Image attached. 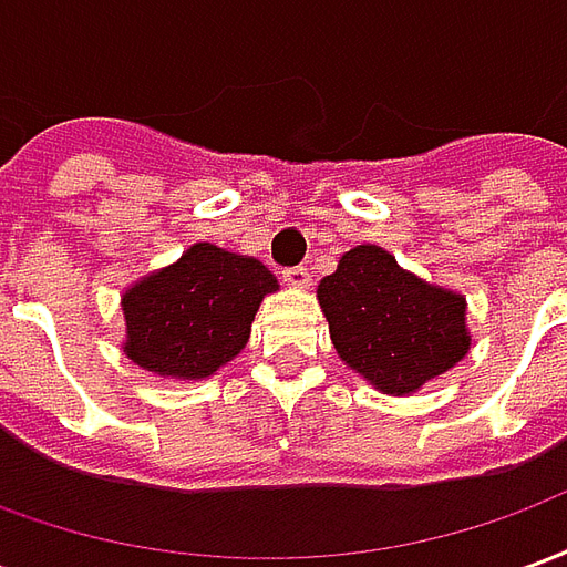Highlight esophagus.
I'll return each mask as SVG.
<instances>
[{
    "mask_svg": "<svg viewBox=\"0 0 567 567\" xmlns=\"http://www.w3.org/2000/svg\"><path fill=\"white\" fill-rule=\"evenodd\" d=\"M282 279L291 285V288H307L309 270H307V267H288V270L282 272Z\"/></svg>",
    "mask_w": 567,
    "mask_h": 567,
    "instance_id": "34e87169",
    "label": "esophagus"
}]
</instances>
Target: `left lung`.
Listing matches in <instances>:
<instances>
[{
  "mask_svg": "<svg viewBox=\"0 0 567 567\" xmlns=\"http://www.w3.org/2000/svg\"><path fill=\"white\" fill-rule=\"evenodd\" d=\"M337 355L382 394H410L455 368L467 349L462 295L422 282L380 246L346 251L319 282Z\"/></svg>",
  "mask_w": 567,
  "mask_h": 567,
  "instance_id": "left-lung-1",
  "label": "left lung"
}]
</instances>
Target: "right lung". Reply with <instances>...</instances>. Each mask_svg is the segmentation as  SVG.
<instances>
[{"label": "right lung", "instance_id": "right-lung-1", "mask_svg": "<svg viewBox=\"0 0 567 567\" xmlns=\"http://www.w3.org/2000/svg\"><path fill=\"white\" fill-rule=\"evenodd\" d=\"M279 288L260 260L197 243L121 297L133 364L169 380H203L248 343L260 300Z\"/></svg>", "mask_w": 567, "mask_h": 567}]
</instances>
